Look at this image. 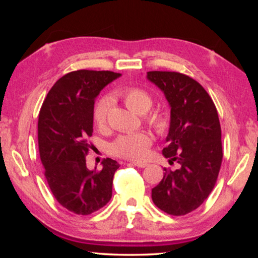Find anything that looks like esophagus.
Segmentation results:
<instances>
[{
    "label": "esophagus",
    "mask_w": 258,
    "mask_h": 258,
    "mask_svg": "<svg viewBox=\"0 0 258 258\" xmlns=\"http://www.w3.org/2000/svg\"><path fill=\"white\" fill-rule=\"evenodd\" d=\"M132 164H133L134 166H138V167H141V168L146 167V166H147L146 163H140V161H132Z\"/></svg>",
    "instance_id": "34e87169"
}]
</instances>
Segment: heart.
I'll return each instance as SVG.
<instances>
[{"label":"heart","mask_w":258,"mask_h":258,"mask_svg":"<svg viewBox=\"0 0 258 258\" xmlns=\"http://www.w3.org/2000/svg\"><path fill=\"white\" fill-rule=\"evenodd\" d=\"M117 95L123 99L126 106L131 110L138 113H145L154 103L152 95L147 90L139 86H128L117 92ZM111 100L109 97L99 99L93 108V120L99 128H103L107 124L109 109ZM146 119L157 132H164L168 127V117L163 110H155L146 113ZM151 146V138L146 132H133L121 134L111 145L112 154L131 159H140L146 156L148 148Z\"/></svg>","instance_id":"b5f03b06"}]
</instances>
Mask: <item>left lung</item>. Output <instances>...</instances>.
<instances>
[{
  "instance_id": "1",
  "label": "left lung",
  "mask_w": 258,
  "mask_h": 258,
  "mask_svg": "<svg viewBox=\"0 0 258 258\" xmlns=\"http://www.w3.org/2000/svg\"><path fill=\"white\" fill-rule=\"evenodd\" d=\"M148 80L163 91L171 107V124L163 155L175 171L151 190L161 211L182 216L197 209L215 186L223 150L217 110L206 90L194 78L176 72H148Z\"/></svg>"
}]
</instances>
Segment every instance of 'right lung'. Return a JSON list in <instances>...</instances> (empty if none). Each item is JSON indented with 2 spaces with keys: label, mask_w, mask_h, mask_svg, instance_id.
Returning a JSON list of instances; mask_svg holds the SVG:
<instances>
[{
  "label": "right lung",
  "mask_w": 258,
  "mask_h": 258,
  "mask_svg": "<svg viewBox=\"0 0 258 258\" xmlns=\"http://www.w3.org/2000/svg\"><path fill=\"white\" fill-rule=\"evenodd\" d=\"M120 74L75 71L51 87L38 116V150L51 192L61 206L77 215H90L109 203L113 174L119 164L111 158L90 171L85 157L92 145L95 98Z\"/></svg>",
  "instance_id": "obj_1"
}]
</instances>
